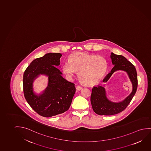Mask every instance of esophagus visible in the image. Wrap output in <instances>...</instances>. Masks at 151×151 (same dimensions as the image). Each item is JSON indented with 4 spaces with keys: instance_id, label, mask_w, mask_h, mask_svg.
I'll return each instance as SVG.
<instances>
[{
    "instance_id": "obj_1",
    "label": "esophagus",
    "mask_w": 151,
    "mask_h": 151,
    "mask_svg": "<svg viewBox=\"0 0 151 151\" xmlns=\"http://www.w3.org/2000/svg\"><path fill=\"white\" fill-rule=\"evenodd\" d=\"M83 89V87H81V86H77L76 87V89L77 90H81Z\"/></svg>"
}]
</instances>
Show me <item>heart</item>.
<instances>
[{
    "mask_svg": "<svg viewBox=\"0 0 151 151\" xmlns=\"http://www.w3.org/2000/svg\"><path fill=\"white\" fill-rule=\"evenodd\" d=\"M68 60L63 64V72L70 77L79 72V78L88 85L98 83L107 70V60L101 55L73 53L68 57Z\"/></svg>",
    "mask_w": 151,
    "mask_h": 151,
    "instance_id": "b5f03b06",
    "label": "heart"
}]
</instances>
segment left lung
Returning <instances> with one entry per match:
<instances>
[{"label": "left lung", "mask_w": 151, "mask_h": 151, "mask_svg": "<svg viewBox=\"0 0 151 151\" xmlns=\"http://www.w3.org/2000/svg\"><path fill=\"white\" fill-rule=\"evenodd\" d=\"M111 59L114 67L103 79V83H106L115 72L121 70L128 75L132 85V91L122 101L113 102L107 98L104 87L101 86L93 87L90 101L93 111L100 115H112L123 111L131 102L138 87L137 73L134 66L121 55L111 52Z\"/></svg>", "instance_id": "8db88e82"}]
</instances>
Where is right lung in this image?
<instances>
[{
  "instance_id": "obj_1",
  "label": "right lung",
  "mask_w": 151,
  "mask_h": 151,
  "mask_svg": "<svg viewBox=\"0 0 151 151\" xmlns=\"http://www.w3.org/2000/svg\"><path fill=\"white\" fill-rule=\"evenodd\" d=\"M60 53H49L35 59L23 74V92L29 105L38 114L45 117L63 113L69 109L76 88L75 84L62 76L59 66ZM48 76V84L42 94L33 92V81L40 74Z\"/></svg>"
}]
</instances>
